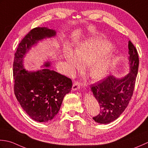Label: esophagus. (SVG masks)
<instances>
[{"label":"esophagus","mask_w":148,"mask_h":148,"mask_svg":"<svg viewBox=\"0 0 148 148\" xmlns=\"http://www.w3.org/2000/svg\"><path fill=\"white\" fill-rule=\"evenodd\" d=\"M81 84L80 82H78V81H75L73 84V87H72V89L73 91H77V90H78L80 89Z\"/></svg>","instance_id":"1"}]
</instances>
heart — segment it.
Listing matches in <instances>:
<instances>
[{
  "mask_svg": "<svg viewBox=\"0 0 148 148\" xmlns=\"http://www.w3.org/2000/svg\"><path fill=\"white\" fill-rule=\"evenodd\" d=\"M112 45L109 41L95 38L83 41L75 52L66 49L64 53L68 70L71 73L87 66V73L94 80L103 78L114 61V56L108 53Z\"/></svg>",
  "mask_w": 148,
  "mask_h": 148,
  "instance_id": "1",
  "label": "heart"
}]
</instances>
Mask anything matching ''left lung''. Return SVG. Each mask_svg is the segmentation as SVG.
I'll use <instances>...</instances> for the list:
<instances>
[{
  "instance_id": "obj_1",
  "label": "left lung",
  "mask_w": 148,
  "mask_h": 148,
  "mask_svg": "<svg viewBox=\"0 0 148 148\" xmlns=\"http://www.w3.org/2000/svg\"><path fill=\"white\" fill-rule=\"evenodd\" d=\"M130 73L120 78L108 76L91 86V92L98 101L100 111L92 117L96 123L108 124L118 118L127 107L133 95L139 59L137 50L128 41Z\"/></svg>"
}]
</instances>
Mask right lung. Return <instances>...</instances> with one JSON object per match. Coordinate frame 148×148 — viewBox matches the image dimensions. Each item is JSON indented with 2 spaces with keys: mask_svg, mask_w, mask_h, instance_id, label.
I'll return each instance as SVG.
<instances>
[{
  "mask_svg": "<svg viewBox=\"0 0 148 148\" xmlns=\"http://www.w3.org/2000/svg\"><path fill=\"white\" fill-rule=\"evenodd\" d=\"M56 34L54 30L47 27L34 28L21 41L14 53V95L25 112L38 122H47L56 116L64 96L71 91L72 81L48 68L27 71L23 68V59L38 41ZM45 66L49 67L50 63H45Z\"/></svg>",
  "mask_w": 148,
  "mask_h": 148,
  "instance_id": "obj_1",
  "label": "right lung"
}]
</instances>
